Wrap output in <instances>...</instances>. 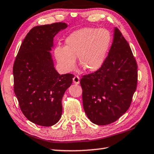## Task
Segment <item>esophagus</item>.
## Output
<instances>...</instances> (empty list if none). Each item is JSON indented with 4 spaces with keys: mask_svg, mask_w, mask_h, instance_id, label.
Listing matches in <instances>:
<instances>
[{
    "mask_svg": "<svg viewBox=\"0 0 154 154\" xmlns=\"http://www.w3.org/2000/svg\"><path fill=\"white\" fill-rule=\"evenodd\" d=\"M73 83L75 84V85H78V84H79V82H80V78L79 77V76H75L74 77H73Z\"/></svg>",
    "mask_w": 154,
    "mask_h": 154,
    "instance_id": "34e87169",
    "label": "esophagus"
}]
</instances>
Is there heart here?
Instances as JSON below:
<instances>
[{
  "instance_id": "heart-1",
  "label": "heart",
  "mask_w": 154,
  "mask_h": 154,
  "mask_svg": "<svg viewBox=\"0 0 154 154\" xmlns=\"http://www.w3.org/2000/svg\"><path fill=\"white\" fill-rule=\"evenodd\" d=\"M110 35L105 29L85 28L73 32L65 40V47L54 50L55 57L62 71H73L79 63L87 72L98 71L104 63L110 45Z\"/></svg>"
}]
</instances>
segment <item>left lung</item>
Returning <instances> with one entry per match:
<instances>
[{"label": "left lung", "instance_id": "left-lung-1", "mask_svg": "<svg viewBox=\"0 0 154 154\" xmlns=\"http://www.w3.org/2000/svg\"><path fill=\"white\" fill-rule=\"evenodd\" d=\"M137 81L138 66L131 48L114 28L112 44L103 66L80 81L89 119L97 125L115 122L129 109Z\"/></svg>", "mask_w": 154, "mask_h": 154}]
</instances>
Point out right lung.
<instances>
[{"mask_svg": "<svg viewBox=\"0 0 154 154\" xmlns=\"http://www.w3.org/2000/svg\"><path fill=\"white\" fill-rule=\"evenodd\" d=\"M67 27L64 22L37 26L31 29L19 49L13 66L14 91L27 119L51 126L61 117V100L74 75L55 70L50 51L54 38Z\"/></svg>", "mask_w": 154, "mask_h": 154, "instance_id": "obj_1", "label": "right lung"}]
</instances>
